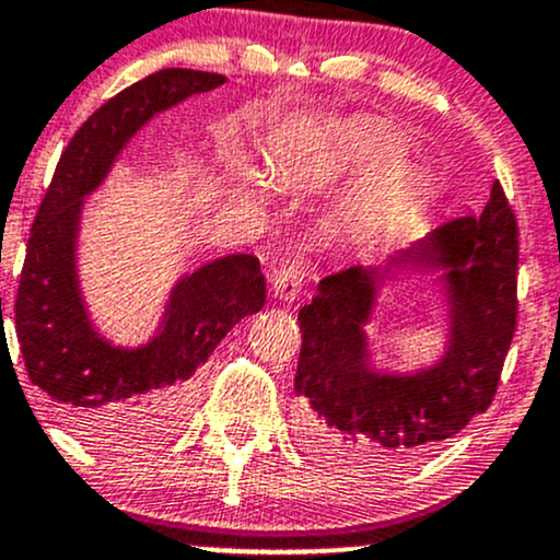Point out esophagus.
<instances>
[{
    "instance_id": "esophagus-1",
    "label": "esophagus",
    "mask_w": 560,
    "mask_h": 560,
    "mask_svg": "<svg viewBox=\"0 0 560 560\" xmlns=\"http://www.w3.org/2000/svg\"><path fill=\"white\" fill-rule=\"evenodd\" d=\"M305 281V266L300 260H284L279 268L273 270V279H270V292L279 300H294L303 292Z\"/></svg>"
}]
</instances>
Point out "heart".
I'll return each instance as SVG.
<instances>
[{
  "label": "heart",
  "mask_w": 560,
  "mask_h": 560,
  "mask_svg": "<svg viewBox=\"0 0 560 560\" xmlns=\"http://www.w3.org/2000/svg\"><path fill=\"white\" fill-rule=\"evenodd\" d=\"M404 149V140L393 127L380 125V121H355L337 135V162L342 167H355V170H370L377 167V164L390 162L393 156H398ZM294 162V149L292 143H276L273 149V164L279 172H290ZM231 177L238 188L249 190V194H260L262 190V180L260 172H257L252 164L236 162L231 164ZM398 170H388L385 175H380L377 180L372 183L370 188L364 190V205L366 201L377 199V196L390 194L393 188H398Z\"/></svg>",
  "instance_id": "b5f03b06"
}]
</instances>
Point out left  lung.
<instances>
[{
	"label": "left lung",
	"mask_w": 560,
	"mask_h": 560,
	"mask_svg": "<svg viewBox=\"0 0 560 560\" xmlns=\"http://www.w3.org/2000/svg\"><path fill=\"white\" fill-rule=\"evenodd\" d=\"M404 269H444L451 340L433 368L371 366L376 290ZM518 223L500 183L478 214H463L396 252L385 266H350L318 281L298 313V428L313 454L346 468H393L483 415L500 385L518 316Z\"/></svg>",
	"instance_id": "1"
}]
</instances>
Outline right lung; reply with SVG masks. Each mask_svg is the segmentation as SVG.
<instances>
[{
	"label": "right lung",
	"instance_id": "add662e5",
	"mask_svg": "<svg viewBox=\"0 0 560 560\" xmlns=\"http://www.w3.org/2000/svg\"><path fill=\"white\" fill-rule=\"evenodd\" d=\"M223 82V73L164 69L103 103L60 153L31 225L15 298L18 342L31 383L90 439L145 444L167 433L194 398L199 366L244 316L266 305L257 257H218L177 279L145 346L121 348L92 327L79 290L84 199L101 188L140 127Z\"/></svg>",
	"mask_w": 560,
	"mask_h": 560
}]
</instances>
